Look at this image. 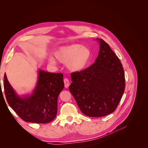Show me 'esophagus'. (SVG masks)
<instances>
[{
  "label": "esophagus",
  "mask_w": 148,
  "mask_h": 148,
  "mask_svg": "<svg viewBox=\"0 0 148 148\" xmlns=\"http://www.w3.org/2000/svg\"><path fill=\"white\" fill-rule=\"evenodd\" d=\"M64 82L65 84V87L68 88L69 87V86H70V81H69L68 78H65V79L64 80Z\"/></svg>",
  "instance_id": "esophagus-1"
}]
</instances>
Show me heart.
Segmentation results:
<instances>
[{"instance_id":"heart-1","label":"heart","mask_w":148,"mask_h":148,"mask_svg":"<svg viewBox=\"0 0 148 148\" xmlns=\"http://www.w3.org/2000/svg\"><path fill=\"white\" fill-rule=\"evenodd\" d=\"M58 61L66 64L68 68L73 72H80L86 68L89 63L92 52L90 49L80 44H73L59 48L53 53ZM50 62H55L51 59Z\"/></svg>"}]
</instances>
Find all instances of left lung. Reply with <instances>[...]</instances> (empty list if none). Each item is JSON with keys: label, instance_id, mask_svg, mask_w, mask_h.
<instances>
[{"label": "left lung", "instance_id": "obj_1", "mask_svg": "<svg viewBox=\"0 0 148 148\" xmlns=\"http://www.w3.org/2000/svg\"><path fill=\"white\" fill-rule=\"evenodd\" d=\"M99 52L90 66L71 74V93L81 111L91 117L106 116L119 105L125 89L123 65L115 53L101 38Z\"/></svg>", "mask_w": 148, "mask_h": 148}]
</instances>
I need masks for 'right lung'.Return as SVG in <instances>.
<instances>
[{"instance_id": "right-lung-1", "label": "right lung", "mask_w": 148, "mask_h": 148, "mask_svg": "<svg viewBox=\"0 0 148 148\" xmlns=\"http://www.w3.org/2000/svg\"><path fill=\"white\" fill-rule=\"evenodd\" d=\"M3 87L8 104L22 120L45 124L56 117L58 95L64 87L63 74L39 70L37 83L30 96H18L9 84L6 74Z\"/></svg>"}]
</instances>
